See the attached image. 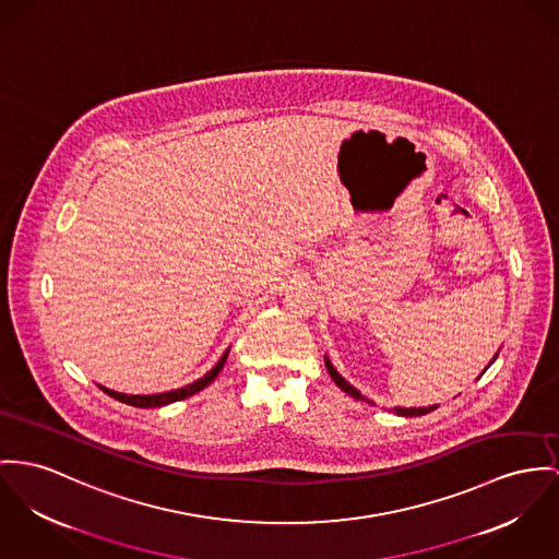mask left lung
Returning a JSON list of instances; mask_svg holds the SVG:
<instances>
[{"label": "left lung", "mask_w": 559, "mask_h": 559, "mask_svg": "<svg viewBox=\"0 0 559 559\" xmlns=\"http://www.w3.org/2000/svg\"><path fill=\"white\" fill-rule=\"evenodd\" d=\"M325 366H328V372H330V377H332V381L336 383V385L341 386L343 391H346L348 395H353L355 400H366L355 386L348 385L346 381H344L343 377L334 370V366H332V361L325 357ZM368 404H374V402H370V400H366ZM438 406H428V408H393V413L395 415H400V417H419V415H428L431 411H436Z\"/></svg>", "instance_id": "8db88e82"}]
</instances>
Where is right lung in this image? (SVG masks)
<instances>
[{"mask_svg":"<svg viewBox=\"0 0 559 559\" xmlns=\"http://www.w3.org/2000/svg\"><path fill=\"white\" fill-rule=\"evenodd\" d=\"M227 353H229V350H225V355L218 359V364H216L215 368H213L206 377H202L200 381H195V383H191V385L182 386V389H174V391H166V393H155V395H126V393H119V391H112V389H106V386H99V389H102L104 393H108L110 397H115V400H119V402H123V404H129V406H138V408L166 406V404L185 400V397H189V395L202 391L204 386L211 385L216 377H218V372L223 370V366H225V361H227Z\"/></svg>","mask_w":559,"mask_h":559,"instance_id":"right-lung-1","label":"right lung"}]
</instances>
